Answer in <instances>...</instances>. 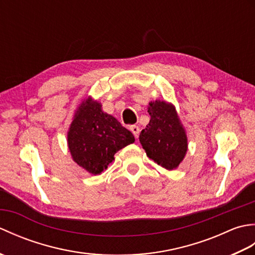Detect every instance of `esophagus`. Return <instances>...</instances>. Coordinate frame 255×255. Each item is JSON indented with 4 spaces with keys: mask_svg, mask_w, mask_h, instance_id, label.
I'll return each mask as SVG.
<instances>
[{
    "mask_svg": "<svg viewBox=\"0 0 255 255\" xmlns=\"http://www.w3.org/2000/svg\"><path fill=\"white\" fill-rule=\"evenodd\" d=\"M130 130H131V132L133 133L134 138L138 139V137H139V132H140V129H139V127H138V126H136V125H133V126H130Z\"/></svg>",
    "mask_w": 255,
    "mask_h": 255,
    "instance_id": "1",
    "label": "esophagus"
}]
</instances>
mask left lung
Wrapping results in <instances>:
<instances>
[{
  "instance_id": "left-lung-1",
  "label": "left lung",
  "mask_w": 255,
  "mask_h": 255,
  "mask_svg": "<svg viewBox=\"0 0 255 255\" xmlns=\"http://www.w3.org/2000/svg\"><path fill=\"white\" fill-rule=\"evenodd\" d=\"M150 122L140 132L139 141L148 158L166 170H175L187 152V134L175 106L155 100L149 102Z\"/></svg>"
}]
</instances>
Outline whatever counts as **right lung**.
Here are the masks:
<instances>
[{
  "label": "right lung",
  "mask_w": 255,
  "mask_h": 255,
  "mask_svg": "<svg viewBox=\"0 0 255 255\" xmlns=\"http://www.w3.org/2000/svg\"><path fill=\"white\" fill-rule=\"evenodd\" d=\"M67 136L73 161L93 175L107 169L117 151L134 142L133 134L92 96L78 106Z\"/></svg>",
  "instance_id": "right-lung-1"
}]
</instances>
